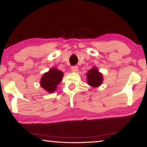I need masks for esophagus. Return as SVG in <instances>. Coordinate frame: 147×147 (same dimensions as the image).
<instances>
[{
    "instance_id": "34e87169",
    "label": "esophagus",
    "mask_w": 147,
    "mask_h": 147,
    "mask_svg": "<svg viewBox=\"0 0 147 147\" xmlns=\"http://www.w3.org/2000/svg\"><path fill=\"white\" fill-rule=\"evenodd\" d=\"M71 71L73 72H74V73H76V72H77L78 71V67L77 66H73L71 68Z\"/></svg>"
}]
</instances>
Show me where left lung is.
Returning <instances> with one entry per match:
<instances>
[{
	"label": "left lung",
	"instance_id": "obj_1",
	"mask_svg": "<svg viewBox=\"0 0 147 147\" xmlns=\"http://www.w3.org/2000/svg\"><path fill=\"white\" fill-rule=\"evenodd\" d=\"M87 82L93 88H98L103 82L102 74L99 72L97 67H93L90 70L86 73Z\"/></svg>",
	"mask_w": 147,
	"mask_h": 147
}]
</instances>
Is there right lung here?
I'll list each match as a JSON object with an SVG mask.
<instances>
[{
    "label": "right lung",
    "instance_id": "1",
    "mask_svg": "<svg viewBox=\"0 0 147 147\" xmlns=\"http://www.w3.org/2000/svg\"><path fill=\"white\" fill-rule=\"evenodd\" d=\"M63 73L56 67L51 68L44 73L40 80V86L48 93H53L56 90L58 86L61 82Z\"/></svg>",
    "mask_w": 147,
    "mask_h": 147
}]
</instances>
